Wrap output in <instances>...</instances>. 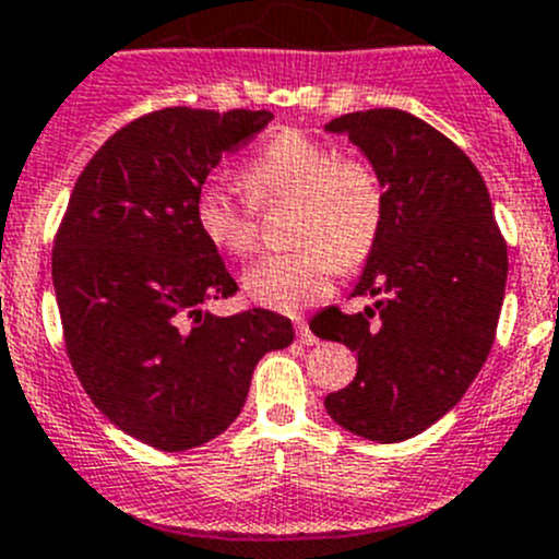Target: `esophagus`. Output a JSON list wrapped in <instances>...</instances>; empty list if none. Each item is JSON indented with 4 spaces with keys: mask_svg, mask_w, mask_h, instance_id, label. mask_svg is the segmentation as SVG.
Segmentation results:
<instances>
[{
    "mask_svg": "<svg viewBox=\"0 0 559 559\" xmlns=\"http://www.w3.org/2000/svg\"><path fill=\"white\" fill-rule=\"evenodd\" d=\"M296 334H299V343H305V345H316L318 343V337L312 334L310 323H307L305 318H296Z\"/></svg>",
    "mask_w": 559,
    "mask_h": 559,
    "instance_id": "obj_1",
    "label": "esophagus"
}]
</instances>
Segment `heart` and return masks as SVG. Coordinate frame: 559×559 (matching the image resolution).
Returning a JSON list of instances; mask_svg holds the SVG:
<instances>
[{
	"label": "heart",
	"mask_w": 559,
	"mask_h": 559,
	"mask_svg": "<svg viewBox=\"0 0 559 559\" xmlns=\"http://www.w3.org/2000/svg\"><path fill=\"white\" fill-rule=\"evenodd\" d=\"M243 186L249 200L203 186L194 197V222L216 249L241 258L258 243V205H296V249L260 258L243 274L249 299L269 310L294 312L323 299L337 269L362 265L379 243L386 216L379 173L359 158H343L326 142L280 131L247 164Z\"/></svg>",
	"instance_id": "1"
}]
</instances>
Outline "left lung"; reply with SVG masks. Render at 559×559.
Returning <instances> with one entry per match:
<instances>
[{
	"label": "left lung",
	"instance_id": "1",
	"mask_svg": "<svg viewBox=\"0 0 559 559\" xmlns=\"http://www.w3.org/2000/svg\"><path fill=\"white\" fill-rule=\"evenodd\" d=\"M379 173L384 227L354 296L365 312H318L321 340L356 350V379L326 395L329 417L370 442L423 433L464 397L497 334L508 243L486 180L453 140L403 109L334 117Z\"/></svg>",
	"mask_w": 559,
	"mask_h": 559
}]
</instances>
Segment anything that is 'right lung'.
Masks as SVG:
<instances>
[{"label": "right lung", "instance_id": "1", "mask_svg": "<svg viewBox=\"0 0 559 559\" xmlns=\"http://www.w3.org/2000/svg\"><path fill=\"white\" fill-rule=\"evenodd\" d=\"M271 111L169 106L109 136L79 175L51 280L68 359L95 408L164 453L200 448L241 414L260 356L294 343L271 310L211 316L238 290L194 222V197Z\"/></svg>", "mask_w": 559, "mask_h": 559}]
</instances>
